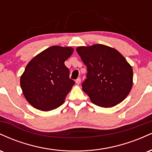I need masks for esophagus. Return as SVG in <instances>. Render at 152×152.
Returning a JSON list of instances; mask_svg holds the SVG:
<instances>
[{
    "label": "esophagus",
    "mask_w": 152,
    "mask_h": 152,
    "mask_svg": "<svg viewBox=\"0 0 152 152\" xmlns=\"http://www.w3.org/2000/svg\"><path fill=\"white\" fill-rule=\"evenodd\" d=\"M81 83V78H78L76 80V84H79Z\"/></svg>",
    "instance_id": "34e87169"
}]
</instances>
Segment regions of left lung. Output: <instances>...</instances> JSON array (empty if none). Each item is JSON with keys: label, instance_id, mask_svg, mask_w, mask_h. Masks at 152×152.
<instances>
[{"label": "left lung", "instance_id": "1", "mask_svg": "<svg viewBox=\"0 0 152 152\" xmlns=\"http://www.w3.org/2000/svg\"><path fill=\"white\" fill-rule=\"evenodd\" d=\"M76 51L87 67L82 89L92 103L109 108L126 99L133 85V70L118 50L95 44L78 47Z\"/></svg>", "mask_w": 152, "mask_h": 152}]
</instances>
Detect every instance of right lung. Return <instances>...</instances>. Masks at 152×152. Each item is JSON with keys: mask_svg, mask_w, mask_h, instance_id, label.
<instances>
[{"mask_svg": "<svg viewBox=\"0 0 152 152\" xmlns=\"http://www.w3.org/2000/svg\"><path fill=\"white\" fill-rule=\"evenodd\" d=\"M71 47L53 46L35 56L20 77V87L28 102L41 111L56 109L64 102L75 84L64 62L71 56Z\"/></svg>", "mask_w": 152, "mask_h": 152, "instance_id": "add662e5", "label": "right lung"}]
</instances>
